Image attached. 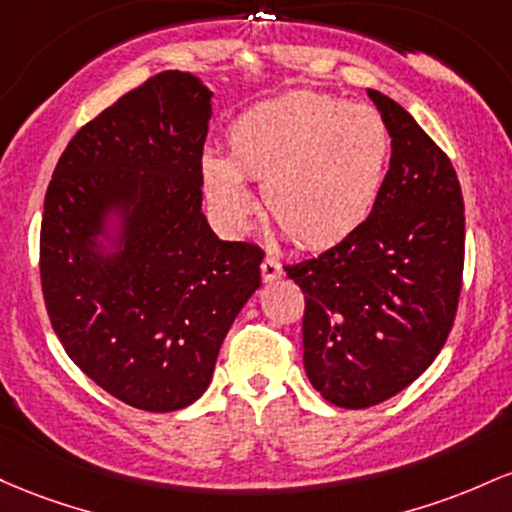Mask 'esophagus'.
I'll return each instance as SVG.
<instances>
[{
  "mask_svg": "<svg viewBox=\"0 0 512 512\" xmlns=\"http://www.w3.org/2000/svg\"><path fill=\"white\" fill-rule=\"evenodd\" d=\"M261 275L266 283H271V280H278L280 275H283V268H280V261L275 256H266L261 263Z\"/></svg>",
  "mask_w": 512,
  "mask_h": 512,
  "instance_id": "esophagus-1",
  "label": "esophagus"
}]
</instances>
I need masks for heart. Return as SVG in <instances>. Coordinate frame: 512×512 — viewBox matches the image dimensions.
I'll return each mask as SVG.
<instances>
[{"label":"heart","mask_w":512,"mask_h":512,"mask_svg":"<svg viewBox=\"0 0 512 512\" xmlns=\"http://www.w3.org/2000/svg\"><path fill=\"white\" fill-rule=\"evenodd\" d=\"M229 159L205 152L203 181L234 225L254 212L244 179L263 183L273 222L300 246L341 241L367 220L387 179L392 137L370 106L292 91L229 125Z\"/></svg>","instance_id":"b5f03b06"}]
</instances>
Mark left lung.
<instances>
[{"mask_svg":"<svg viewBox=\"0 0 512 512\" xmlns=\"http://www.w3.org/2000/svg\"><path fill=\"white\" fill-rule=\"evenodd\" d=\"M367 94L392 137L380 198L331 249L283 266L304 292V370L341 409L382 404L426 372L455 324L464 271L450 157L399 103Z\"/></svg>","mask_w":512,"mask_h":512,"instance_id":"1","label":"left lung"}]
</instances>
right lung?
Listing matches in <instances>:
<instances>
[{
    "mask_svg": "<svg viewBox=\"0 0 512 512\" xmlns=\"http://www.w3.org/2000/svg\"><path fill=\"white\" fill-rule=\"evenodd\" d=\"M210 91L169 70L79 128L57 162L40 225V287L72 363L123 404L166 413L208 389L263 251L222 241L200 212ZM129 210L126 246L101 259L103 209Z\"/></svg>",
    "mask_w": 512,
    "mask_h": 512,
    "instance_id": "right-lung-1",
    "label": "right lung"
}]
</instances>
